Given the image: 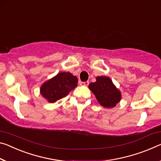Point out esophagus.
Wrapping results in <instances>:
<instances>
[{"label":"esophagus","mask_w":161,"mask_h":161,"mask_svg":"<svg viewBox=\"0 0 161 161\" xmlns=\"http://www.w3.org/2000/svg\"><path fill=\"white\" fill-rule=\"evenodd\" d=\"M89 84H90V82H89L88 81H81V82H80V85H83V86H88Z\"/></svg>","instance_id":"34e87169"}]
</instances>
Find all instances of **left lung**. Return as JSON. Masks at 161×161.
Segmentation results:
<instances>
[{
  "label": "left lung",
  "instance_id": "8db88e82",
  "mask_svg": "<svg viewBox=\"0 0 161 161\" xmlns=\"http://www.w3.org/2000/svg\"><path fill=\"white\" fill-rule=\"evenodd\" d=\"M95 82L90 83V90L104 108H112L121 99V94L108 76H97Z\"/></svg>",
  "mask_w": 161,
  "mask_h": 161
}]
</instances>
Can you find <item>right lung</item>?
Listing matches in <instances>:
<instances>
[{
	"mask_svg": "<svg viewBox=\"0 0 161 161\" xmlns=\"http://www.w3.org/2000/svg\"><path fill=\"white\" fill-rule=\"evenodd\" d=\"M78 80L70 72H61L46 81L41 87V94L49 103L64 97L77 86Z\"/></svg>",
	"mask_w": 161,
	"mask_h": 161,
	"instance_id": "obj_1",
	"label": "right lung"
}]
</instances>
